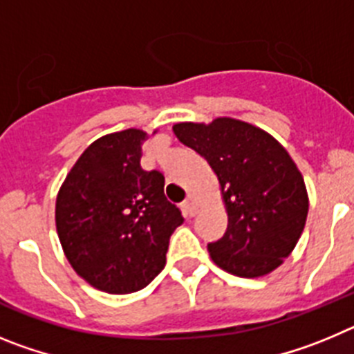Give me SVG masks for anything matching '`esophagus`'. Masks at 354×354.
Segmentation results:
<instances>
[{
	"mask_svg": "<svg viewBox=\"0 0 354 354\" xmlns=\"http://www.w3.org/2000/svg\"><path fill=\"white\" fill-rule=\"evenodd\" d=\"M180 207H183L184 214H186V216H195L196 211H198V204H196L195 196H187V198L183 202V205H180Z\"/></svg>",
	"mask_w": 354,
	"mask_h": 354,
	"instance_id": "obj_1",
	"label": "esophagus"
}]
</instances>
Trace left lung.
<instances>
[{
	"label": "left lung",
	"mask_w": 354,
	"mask_h": 354,
	"mask_svg": "<svg viewBox=\"0 0 354 354\" xmlns=\"http://www.w3.org/2000/svg\"><path fill=\"white\" fill-rule=\"evenodd\" d=\"M174 133L207 159L220 180L228 225L221 239L207 245L212 261L243 278L277 270L298 243L308 212L305 183L287 150L259 127L227 117L209 126L175 124Z\"/></svg>",
	"instance_id": "1"
}]
</instances>
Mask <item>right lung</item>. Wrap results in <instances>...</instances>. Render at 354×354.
<instances>
[{"mask_svg": "<svg viewBox=\"0 0 354 354\" xmlns=\"http://www.w3.org/2000/svg\"><path fill=\"white\" fill-rule=\"evenodd\" d=\"M147 133L106 134L84 150L56 198V230L67 261L92 287L129 294L167 264L168 241L183 223L165 196V175L140 165Z\"/></svg>", "mask_w": 354, "mask_h": 354, "instance_id": "add662e5", "label": "right lung"}]
</instances>
